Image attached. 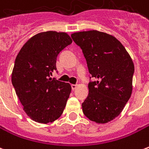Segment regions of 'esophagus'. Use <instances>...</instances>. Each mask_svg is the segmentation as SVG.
Segmentation results:
<instances>
[{"mask_svg":"<svg viewBox=\"0 0 149 149\" xmlns=\"http://www.w3.org/2000/svg\"><path fill=\"white\" fill-rule=\"evenodd\" d=\"M71 87H72V90H75V89L77 88V84H72Z\"/></svg>","mask_w":149,"mask_h":149,"instance_id":"obj_1","label":"esophagus"}]
</instances>
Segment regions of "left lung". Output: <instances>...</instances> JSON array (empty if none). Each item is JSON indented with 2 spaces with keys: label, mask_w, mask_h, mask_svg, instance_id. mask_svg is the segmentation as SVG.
<instances>
[{
  "label": "left lung",
  "mask_w": 149,
  "mask_h": 149,
  "mask_svg": "<svg viewBox=\"0 0 149 149\" xmlns=\"http://www.w3.org/2000/svg\"><path fill=\"white\" fill-rule=\"evenodd\" d=\"M82 49L88 71L97 81L88 84L82 103L84 114L92 121L105 124L120 115L132 92L134 64L115 37L97 30L72 33Z\"/></svg>",
  "instance_id": "8db88e82"
}]
</instances>
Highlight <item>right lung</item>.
Segmentation results:
<instances>
[{"label":"right lung","mask_w":149,"mask_h":149,"mask_svg":"<svg viewBox=\"0 0 149 149\" xmlns=\"http://www.w3.org/2000/svg\"><path fill=\"white\" fill-rule=\"evenodd\" d=\"M72 42L66 33L42 32L24 44L17 56L12 83L23 109L33 120L55 121L66 106L70 84L52 79L57 55Z\"/></svg>","instance_id":"obj_1"}]
</instances>
